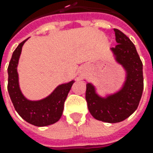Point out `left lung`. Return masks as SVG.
<instances>
[{
    "label": "left lung",
    "instance_id": "left-lung-1",
    "mask_svg": "<svg viewBox=\"0 0 153 153\" xmlns=\"http://www.w3.org/2000/svg\"><path fill=\"white\" fill-rule=\"evenodd\" d=\"M117 45L111 51L125 71V81L119 90L101 96L91 82H87L86 100L91 115L99 121L116 123L125 120L139 105L143 92V65L130 39L114 29Z\"/></svg>",
    "mask_w": 153,
    "mask_h": 153
}]
</instances>
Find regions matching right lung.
<instances>
[{
    "instance_id": "obj_1",
    "label": "right lung",
    "mask_w": 153,
    "mask_h": 153,
    "mask_svg": "<svg viewBox=\"0 0 153 153\" xmlns=\"http://www.w3.org/2000/svg\"><path fill=\"white\" fill-rule=\"evenodd\" d=\"M28 39L22 42L15 49L7 68V90L16 111L27 123L37 127H44L55 123L60 119L64 103L66 100L75 80L57 86L47 97L39 100H28L21 91L19 81L18 65L22 47Z\"/></svg>"
}]
</instances>
